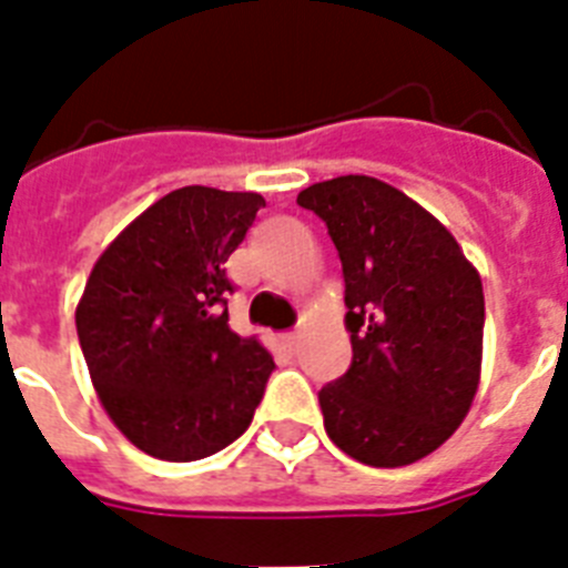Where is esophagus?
<instances>
[{
    "mask_svg": "<svg viewBox=\"0 0 568 568\" xmlns=\"http://www.w3.org/2000/svg\"><path fill=\"white\" fill-rule=\"evenodd\" d=\"M298 341H301V333H287V335H284V344H287L290 349H295V346H298Z\"/></svg>",
    "mask_w": 568,
    "mask_h": 568,
    "instance_id": "34e87169",
    "label": "esophagus"
}]
</instances>
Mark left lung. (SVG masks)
Listing matches in <instances>:
<instances>
[{"label": "left lung", "mask_w": 568, "mask_h": 568, "mask_svg": "<svg viewBox=\"0 0 568 568\" xmlns=\"http://www.w3.org/2000/svg\"><path fill=\"white\" fill-rule=\"evenodd\" d=\"M344 267L353 364L318 393L324 429L366 466L435 453L469 413L484 358V284L429 210L373 175L298 193Z\"/></svg>", "instance_id": "left-lung-1"}]
</instances>
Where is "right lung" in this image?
<instances>
[{"label": "right lung", "instance_id": "1", "mask_svg": "<svg viewBox=\"0 0 568 568\" xmlns=\"http://www.w3.org/2000/svg\"><path fill=\"white\" fill-rule=\"evenodd\" d=\"M258 193L182 187L150 204L90 270L77 304L88 373L115 429L142 453L187 464L253 420L273 355L230 329L224 264Z\"/></svg>", "mask_w": 568, "mask_h": 568}]
</instances>
